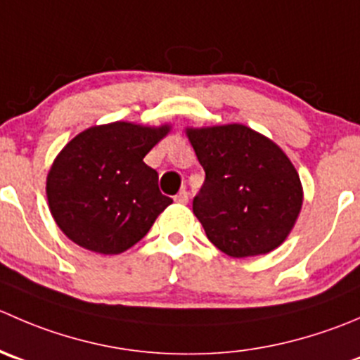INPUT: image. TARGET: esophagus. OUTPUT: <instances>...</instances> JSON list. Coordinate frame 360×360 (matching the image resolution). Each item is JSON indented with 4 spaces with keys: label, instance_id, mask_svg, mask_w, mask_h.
Returning a JSON list of instances; mask_svg holds the SVG:
<instances>
[{
    "label": "esophagus",
    "instance_id": "esophagus-1",
    "mask_svg": "<svg viewBox=\"0 0 360 360\" xmlns=\"http://www.w3.org/2000/svg\"><path fill=\"white\" fill-rule=\"evenodd\" d=\"M174 200H176L177 204H186V202H188V191L186 190L179 191V193H177L176 197H174Z\"/></svg>",
    "mask_w": 360,
    "mask_h": 360
}]
</instances>
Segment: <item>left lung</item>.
Listing matches in <instances>:
<instances>
[{"mask_svg":"<svg viewBox=\"0 0 360 360\" xmlns=\"http://www.w3.org/2000/svg\"><path fill=\"white\" fill-rule=\"evenodd\" d=\"M205 172L193 212L207 239L233 258L280 246L302 207V186L288 156L244 124L188 128Z\"/></svg>","mask_w":360,"mask_h":360,"instance_id":"left-lung-1","label":"left lung"}]
</instances>
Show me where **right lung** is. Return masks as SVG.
<instances>
[{
  "label": "right lung",
  "mask_w": 360,
  "mask_h": 360,
  "mask_svg": "<svg viewBox=\"0 0 360 360\" xmlns=\"http://www.w3.org/2000/svg\"><path fill=\"white\" fill-rule=\"evenodd\" d=\"M116 121L73 137L47 176L51 214L68 239L89 251L117 255L137 244L172 204L144 156L169 134Z\"/></svg>",
  "instance_id": "add662e5"
}]
</instances>
